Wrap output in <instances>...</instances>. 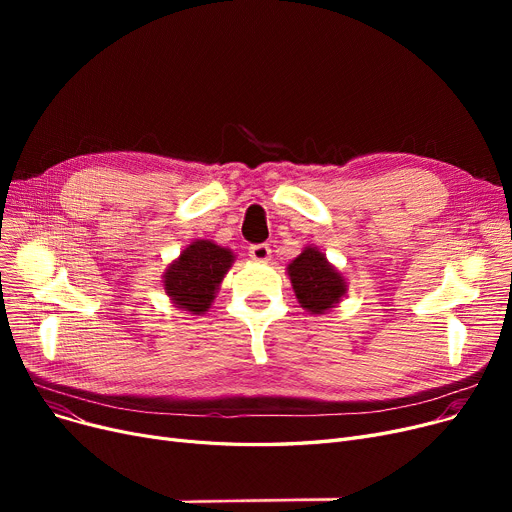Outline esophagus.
Returning a JSON list of instances; mask_svg holds the SVG:
<instances>
[{
  "label": "esophagus",
  "instance_id": "obj_1",
  "mask_svg": "<svg viewBox=\"0 0 512 512\" xmlns=\"http://www.w3.org/2000/svg\"><path fill=\"white\" fill-rule=\"evenodd\" d=\"M249 255L255 259V261H267L272 255V249L270 245H265V242H261V245H251L249 247Z\"/></svg>",
  "mask_w": 512,
  "mask_h": 512
}]
</instances>
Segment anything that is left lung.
I'll return each instance as SVG.
<instances>
[{"mask_svg":"<svg viewBox=\"0 0 512 512\" xmlns=\"http://www.w3.org/2000/svg\"><path fill=\"white\" fill-rule=\"evenodd\" d=\"M288 274L301 307L309 313L330 311L344 297V280L317 249H305L288 265Z\"/></svg>","mask_w":512,"mask_h":512,"instance_id":"left-lung-1","label":"left lung"}]
</instances>
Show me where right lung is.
Masks as SVG:
<instances>
[{
  "label": "right lung",
  "instance_id": "1",
  "mask_svg": "<svg viewBox=\"0 0 512 512\" xmlns=\"http://www.w3.org/2000/svg\"><path fill=\"white\" fill-rule=\"evenodd\" d=\"M234 255L228 249L213 245L211 240H197L186 247L178 261L166 272L168 297L184 311L195 315L209 309L213 294L232 265Z\"/></svg>",
  "mask_w": 512,
  "mask_h": 512
}]
</instances>
